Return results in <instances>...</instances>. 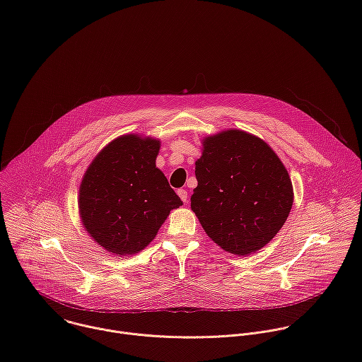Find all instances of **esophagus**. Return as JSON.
Returning a JSON list of instances; mask_svg holds the SVG:
<instances>
[{"label": "esophagus", "mask_w": 362, "mask_h": 362, "mask_svg": "<svg viewBox=\"0 0 362 362\" xmlns=\"http://www.w3.org/2000/svg\"><path fill=\"white\" fill-rule=\"evenodd\" d=\"M177 194H179V197H180L185 203H187V192H186L185 189H179V190H177Z\"/></svg>", "instance_id": "1"}]
</instances>
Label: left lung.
I'll return each mask as SVG.
<instances>
[{"mask_svg":"<svg viewBox=\"0 0 362 362\" xmlns=\"http://www.w3.org/2000/svg\"><path fill=\"white\" fill-rule=\"evenodd\" d=\"M190 208L223 250L246 256L281 230L293 203L288 170L271 146L238 129L202 140Z\"/></svg>","mask_w":362,"mask_h":362,"instance_id":"left-lung-1","label":"left lung"}]
</instances>
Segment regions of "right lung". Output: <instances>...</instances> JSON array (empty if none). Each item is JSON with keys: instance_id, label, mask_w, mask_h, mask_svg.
Instances as JSON below:
<instances>
[{"instance_id": "obj_1", "label": "right lung", "mask_w": 362, "mask_h": 362, "mask_svg": "<svg viewBox=\"0 0 362 362\" xmlns=\"http://www.w3.org/2000/svg\"><path fill=\"white\" fill-rule=\"evenodd\" d=\"M160 140L123 134L103 147L78 190L81 223L94 242L117 256L143 250L183 204L156 168Z\"/></svg>"}]
</instances>
